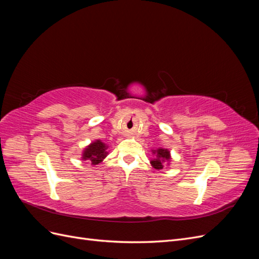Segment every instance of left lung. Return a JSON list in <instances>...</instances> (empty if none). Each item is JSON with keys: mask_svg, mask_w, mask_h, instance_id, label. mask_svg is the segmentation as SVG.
I'll return each instance as SVG.
<instances>
[{"mask_svg": "<svg viewBox=\"0 0 259 259\" xmlns=\"http://www.w3.org/2000/svg\"><path fill=\"white\" fill-rule=\"evenodd\" d=\"M156 152V159L151 161L152 166L156 169H162L164 166V162L169 160V151L167 149H158V150L154 151Z\"/></svg>", "mask_w": 259, "mask_h": 259, "instance_id": "8db88e82", "label": "left lung"}]
</instances>
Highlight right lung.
I'll list each match as a JSON object with an SVG mask.
<instances>
[{"label": "right lung", "instance_id": "obj_1", "mask_svg": "<svg viewBox=\"0 0 259 259\" xmlns=\"http://www.w3.org/2000/svg\"><path fill=\"white\" fill-rule=\"evenodd\" d=\"M106 149H107V146L103 142L96 140L95 143L91 144L88 148L85 149L82 159L91 161L93 165H97V164H99L106 158V155L108 153L106 151Z\"/></svg>", "mask_w": 259, "mask_h": 259}]
</instances>
